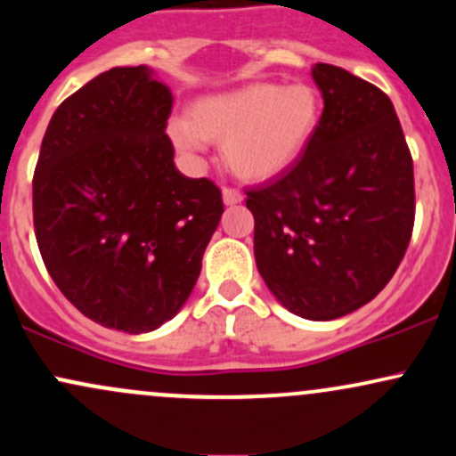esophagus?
Returning <instances> with one entry per match:
<instances>
[{"instance_id":"esophagus-1","label":"esophagus","mask_w":456,"mask_h":456,"mask_svg":"<svg viewBox=\"0 0 456 456\" xmlns=\"http://www.w3.org/2000/svg\"><path fill=\"white\" fill-rule=\"evenodd\" d=\"M242 192H240V190H236V188H223V201H224V205H238V203H242Z\"/></svg>"}]
</instances>
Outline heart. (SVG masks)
<instances>
[{"mask_svg": "<svg viewBox=\"0 0 456 456\" xmlns=\"http://www.w3.org/2000/svg\"><path fill=\"white\" fill-rule=\"evenodd\" d=\"M188 117L168 123L179 151L197 155L205 140L223 142L224 164L238 177L266 182L307 151L320 127L322 102L307 84L255 82L197 99Z\"/></svg>", "mask_w": 456, "mask_h": 456, "instance_id": "heart-1", "label": "heart"}]
</instances>
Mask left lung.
<instances>
[{
	"instance_id": "8db88e82",
	"label": "left lung",
	"mask_w": 456,
	"mask_h": 456,
	"mask_svg": "<svg viewBox=\"0 0 456 456\" xmlns=\"http://www.w3.org/2000/svg\"><path fill=\"white\" fill-rule=\"evenodd\" d=\"M316 138L277 182L247 190L255 262L277 301L335 320L372 301L413 232V159L392 102L357 75L314 64Z\"/></svg>"
}]
</instances>
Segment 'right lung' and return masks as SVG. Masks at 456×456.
<instances>
[{
    "mask_svg": "<svg viewBox=\"0 0 456 456\" xmlns=\"http://www.w3.org/2000/svg\"><path fill=\"white\" fill-rule=\"evenodd\" d=\"M173 94L144 64L114 67L60 103L32 182L34 232L84 316L149 333L188 301L223 197L175 167Z\"/></svg>",
    "mask_w": 456,
    "mask_h": 456,
    "instance_id": "right-lung-1",
    "label": "right lung"
}]
</instances>
